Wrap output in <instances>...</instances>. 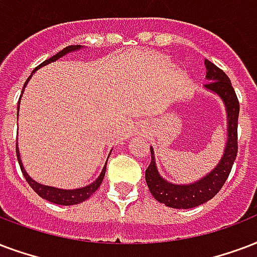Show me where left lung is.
<instances>
[{"label": "left lung", "instance_id": "1", "mask_svg": "<svg viewBox=\"0 0 257 257\" xmlns=\"http://www.w3.org/2000/svg\"><path fill=\"white\" fill-rule=\"evenodd\" d=\"M207 82L205 87L215 93L224 101L226 118H228V142L220 163L202 179L190 185L170 183L160 176L155 163L154 150L151 148V164L146 170V181L151 194L156 201L174 209H191L207 202L218 193L228 179L232 166L237 156V124L238 105L237 95L234 93L230 79L221 68L205 59Z\"/></svg>", "mask_w": 257, "mask_h": 257}]
</instances>
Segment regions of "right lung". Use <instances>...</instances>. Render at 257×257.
<instances>
[{
    "instance_id": "obj_1",
    "label": "right lung",
    "mask_w": 257,
    "mask_h": 257,
    "mask_svg": "<svg viewBox=\"0 0 257 257\" xmlns=\"http://www.w3.org/2000/svg\"><path fill=\"white\" fill-rule=\"evenodd\" d=\"M82 46H68L66 48L58 52L56 55H54L52 58L47 59L46 62H43L42 64H39L35 70L32 71V74L29 75V78L27 79V82L24 83V87L23 90L25 89V86L28 83V81L31 79V76L33 75V72L36 71L37 68L43 67V66H46V64L51 63V62H55V60H58L59 58H62L63 55L68 54V52H72V51H76V50H81ZM23 94V93H21ZM20 107V101H19V105H17V109ZM19 144L16 143V154H17V160H19V164H20V168H21V172H23V175L24 178L27 179L28 182V185L35 190V193L37 195H40L42 198L47 199V201H50L52 203H56V205H63V206H68V205H76V203H81L83 201L89 198L90 195H93L97 189L101 186L103 181V176H105V171H106V164H105V167H103L102 172L99 174L98 176L97 181H94L93 183H90L89 186H86V187H81V189H75V190H63V189H56V187H51V186H44V185H40V183H37L35 182L31 178V176L27 174V171L24 170V166L21 163V159H20V152H19Z\"/></svg>"
}]
</instances>
